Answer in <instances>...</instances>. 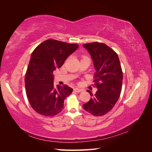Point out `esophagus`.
<instances>
[{
    "label": "esophagus",
    "instance_id": "34e87169",
    "mask_svg": "<svg viewBox=\"0 0 152 152\" xmlns=\"http://www.w3.org/2000/svg\"><path fill=\"white\" fill-rule=\"evenodd\" d=\"M74 92H76V93H80L82 91V90L79 89V88H74Z\"/></svg>",
    "mask_w": 152,
    "mask_h": 152
}]
</instances>
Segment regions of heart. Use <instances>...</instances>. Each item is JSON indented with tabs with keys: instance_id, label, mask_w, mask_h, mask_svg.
I'll use <instances>...</instances> for the list:
<instances>
[{
	"instance_id": "1",
	"label": "heart",
	"mask_w": 152,
	"mask_h": 152,
	"mask_svg": "<svg viewBox=\"0 0 152 152\" xmlns=\"http://www.w3.org/2000/svg\"><path fill=\"white\" fill-rule=\"evenodd\" d=\"M85 57H86V56H83V58H85Z\"/></svg>"
}]
</instances>
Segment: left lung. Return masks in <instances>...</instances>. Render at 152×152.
Segmentation results:
<instances>
[{
    "instance_id": "obj_1",
    "label": "left lung",
    "mask_w": 152,
    "mask_h": 152,
    "mask_svg": "<svg viewBox=\"0 0 152 152\" xmlns=\"http://www.w3.org/2000/svg\"><path fill=\"white\" fill-rule=\"evenodd\" d=\"M91 55L95 68V85L97 91L89 102L83 104L86 111L95 116L105 115L114 108L120 96L123 72L118 54L103 43L83 45Z\"/></svg>"
}]
</instances>
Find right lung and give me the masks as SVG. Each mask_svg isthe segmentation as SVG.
<instances>
[{
    "instance_id": "1",
    "label": "right lung",
    "mask_w": 152,
    "mask_h": 152,
    "mask_svg": "<svg viewBox=\"0 0 152 152\" xmlns=\"http://www.w3.org/2000/svg\"><path fill=\"white\" fill-rule=\"evenodd\" d=\"M78 46L49 39L33 51L25 76V84L28 101L38 114L52 117L62 111L64 100L73 89L66 85L55 87L53 72L63 66Z\"/></svg>"
}]
</instances>
